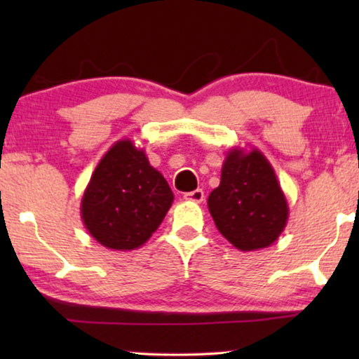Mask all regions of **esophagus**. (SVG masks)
Wrapping results in <instances>:
<instances>
[{
  "mask_svg": "<svg viewBox=\"0 0 359 359\" xmlns=\"http://www.w3.org/2000/svg\"><path fill=\"white\" fill-rule=\"evenodd\" d=\"M184 199L189 201V203H203V201H204V191L203 189L191 191V193L184 194Z\"/></svg>",
  "mask_w": 359,
  "mask_h": 359,
  "instance_id": "esophagus-1",
  "label": "esophagus"
}]
</instances>
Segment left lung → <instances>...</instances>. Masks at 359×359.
Here are the masks:
<instances>
[{"label":"left lung","mask_w":359,"mask_h":359,"mask_svg":"<svg viewBox=\"0 0 359 359\" xmlns=\"http://www.w3.org/2000/svg\"><path fill=\"white\" fill-rule=\"evenodd\" d=\"M208 208L219 232L242 252L271 247L289 217L278 176L258 149L233 147L227 151Z\"/></svg>","instance_id":"obj_1"}]
</instances>
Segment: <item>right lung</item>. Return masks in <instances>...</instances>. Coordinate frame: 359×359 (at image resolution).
Returning <instances> with one entry per match:
<instances>
[{
    "label": "right lung",
    "instance_id": "add662e5",
    "mask_svg": "<svg viewBox=\"0 0 359 359\" xmlns=\"http://www.w3.org/2000/svg\"><path fill=\"white\" fill-rule=\"evenodd\" d=\"M173 191L130 139L117 140L93 171L81 198V220L102 247L130 252L163 222Z\"/></svg>",
    "mask_w": 359,
    "mask_h": 359
}]
</instances>
